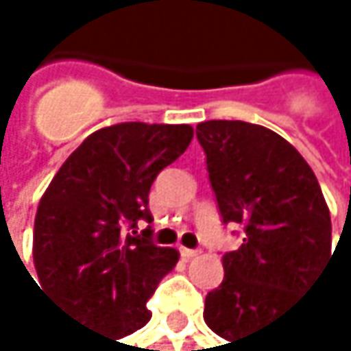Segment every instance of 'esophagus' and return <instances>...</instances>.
I'll use <instances>...</instances> for the list:
<instances>
[{
	"mask_svg": "<svg viewBox=\"0 0 351 351\" xmlns=\"http://www.w3.org/2000/svg\"><path fill=\"white\" fill-rule=\"evenodd\" d=\"M179 250H181L183 259H193V257H197V254H199V250H191V248H185V246H181Z\"/></svg>",
	"mask_w": 351,
	"mask_h": 351,
	"instance_id": "1",
	"label": "esophagus"
}]
</instances>
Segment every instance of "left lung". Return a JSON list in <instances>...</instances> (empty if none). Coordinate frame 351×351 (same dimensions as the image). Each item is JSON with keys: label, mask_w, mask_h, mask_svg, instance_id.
<instances>
[{"label": "left lung", "mask_w": 351, "mask_h": 351, "mask_svg": "<svg viewBox=\"0 0 351 351\" xmlns=\"http://www.w3.org/2000/svg\"><path fill=\"white\" fill-rule=\"evenodd\" d=\"M195 136L223 223L242 227L240 248L223 254L221 287L204 301L208 328L234 343L312 289L332 257L330 213L314 170L274 130L210 119Z\"/></svg>", "instance_id": "1"}]
</instances>
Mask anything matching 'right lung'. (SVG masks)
I'll list each match as a JSON object with an SVG mask.
<instances>
[{
	"mask_svg": "<svg viewBox=\"0 0 351 351\" xmlns=\"http://www.w3.org/2000/svg\"><path fill=\"white\" fill-rule=\"evenodd\" d=\"M193 138L189 124L124 122L92 132L39 199L33 263L44 293L111 339L152 320L147 301L179 261L149 242V189ZM133 234H130V232Z\"/></svg>",
	"mask_w": 351,
	"mask_h": 351,
	"instance_id": "add662e5",
	"label": "right lung"
}]
</instances>
